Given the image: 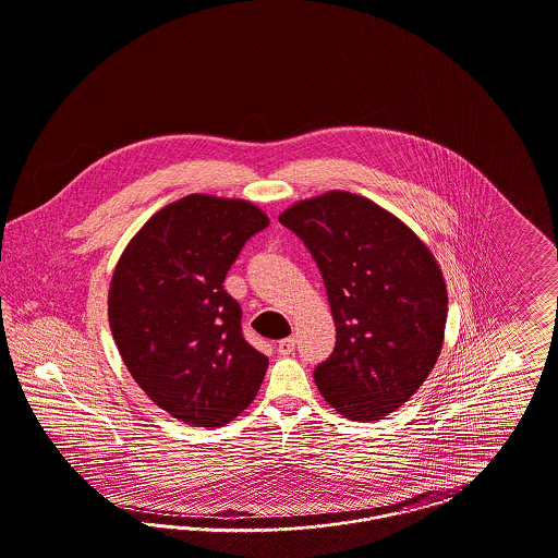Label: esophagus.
I'll use <instances>...</instances> for the list:
<instances>
[{
  "label": "esophagus",
  "instance_id": "obj_1",
  "mask_svg": "<svg viewBox=\"0 0 558 558\" xmlns=\"http://www.w3.org/2000/svg\"><path fill=\"white\" fill-rule=\"evenodd\" d=\"M294 347H296V341L292 337L291 339H284V341L278 343V353L287 357V355H291L292 351H294Z\"/></svg>",
  "mask_w": 558,
  "mask_h": 558
}]
</instances>
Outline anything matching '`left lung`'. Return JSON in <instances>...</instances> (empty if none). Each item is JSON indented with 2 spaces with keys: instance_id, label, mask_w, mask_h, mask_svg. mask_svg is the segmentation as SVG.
I'll use <instances>...</instances> for the list:
<instances>
[{
  "instance_id": "8db88e82",
  "label": "left lung",
  "mask_w": 558,
  "mask_h": 558,
  "mask_svg": "<svg viewBox=\"0 0 558 558\" xmlns=\"http://www.w3.org/2000/svg\"><path fill=\"white\" fill-rule=\"evenodd\" d=\"M318 266L337 343L316 366L319 393L345 418L380 421L412 398L444 345L448 291L435 257L368 198L328 192L280 215Z\"/></svg>"
}]
</instances>
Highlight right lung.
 <instances>
[{
	"label": "right lung",
	"instance_id": "add662e5",
	"mask_svg": "<svg viewBox=\"0 0 558 558\" xmlns=\"http://www.w3.org/2000/svg\"><path fill=\"white\" fill-rule=\"evenodd\" d=\"M267 226L246 201L190 194L153 215L114 267V343L144 393L182 423H230L266 376L267 357L242 337V312L223 280Z\"/></svg>",
	"mask_w": 558,
	"mask_h": 558
}]
</instances>
